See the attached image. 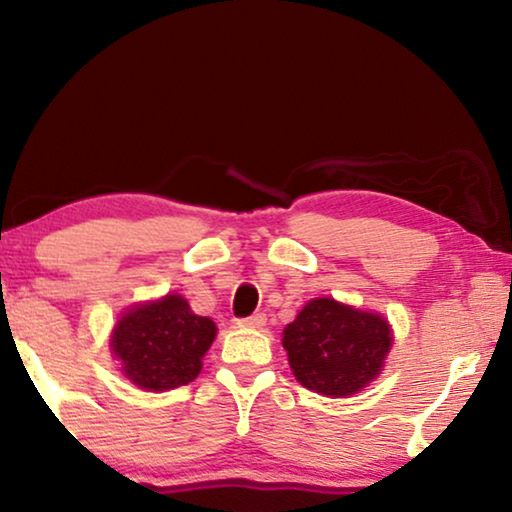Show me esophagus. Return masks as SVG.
Wrapping results in <instances>:
<instances>
[{
  "label": "esophagus",
  "instance_id": "obj_1",
  "mask_svg": "<svg viewBox=\"0 0 512 512\" xmlns=\"http://www.w3.org/2000/svg\"><path fill=\"white\" fill-rule=\"evenodd\" d=\"M237 326H244V328H261L265 326V314H251V317H244V319H237Z\"/></svg>",
  "mask_w": 512,
  "mask_h": 512
}]
</instances>
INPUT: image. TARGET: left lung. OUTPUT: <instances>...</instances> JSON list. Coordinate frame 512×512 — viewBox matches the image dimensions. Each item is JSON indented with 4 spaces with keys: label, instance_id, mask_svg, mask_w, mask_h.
Masks as SVG:
<instances>
[{
    "label": "left lung",
    "instance_id": "1",
    "mask_svg": "<svg viewBox=\"0 0 512 512\" xmlns=\"http://www.w3.org/2000/svg\"><path fill=\"white\" fill-rule=\"evenodd\" d=\"M282 345L303 387L340 398L380 375L391 349V328L380 314L317 298L284 328Z\"/></svg>",
    "mask_w": 512,
    "mask_h": 512
}]
</instances>
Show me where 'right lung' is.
Segmentation results:
<instances>
[{
	"label": "right lung",
	"mask_w": 512,
	"mask_h": 512,
	"mask_svg": "<svg viewBox=\"0 0 512 512\" xmlns=\"http://www.w3.org/2000/svg\"><path fill=\"white\" fill-rule=\"evenodd\" d=\"M214 338L212 319L193 314L181 296H165L125 312L111 335V349L128 380L142 389L165 391L198 377Z\"/></svg>",
	"instance_id": "1"
}]
</instances>
